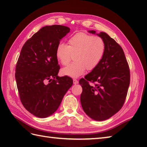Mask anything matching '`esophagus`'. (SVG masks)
<instances>
[{
    "mask_svg": "<svg viewBox=\"0 0 147 147\" xmlns=\"http://www.w3.org/2000/svg\"><path fill=\"white\" fill-rule=\"evenodd\" d=\"M73 83L74 84V85H76V84H78V80H76V79H74V80H73Z\"/></svg>",
    "mask_w": 147,
    "mask_h": 147,
    "instance_id": "obj_1",
    "label": "esophagus"
}]
</instances>
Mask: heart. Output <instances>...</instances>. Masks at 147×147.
I'll list each match as a JSON object with an SVG mask.
<instances>
[{"label":"heart","mask_w":147,"mask_h":147,"mask_svg":"<svg viewBox=\"0 0 147 147\" xmlns=\"http://www.w3.org/2000/svg\"><path fill=\"white\" fill-rule=\"evenodd\" d=\"M105 44L101 37L85 33H78L68 40V45L59 43L55 50V56L63 65H67L74 55L75 61L62 69L64 76L78 78L85 73L86 69H94L100 63L105 54Z\"/></svg>","instance_id":"b5f03b06"}]
</instances>
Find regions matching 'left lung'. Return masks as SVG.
<instances>
[{
	"instance_id": "8db88e82",
	"label": "left lung",
	"mask_w": 147,
	"mask_h": 147,
	"mask_svg": "<svg viewBox=\"0 0 147 147\" xmlns=\"http://www.w3.org/2000/svg\"><path fill=\"white\" fill-rule=\"evenodd\" d=\"M95 34L104 40L105 54L98 66L80 80L83 92L80 102L86 114L95 121H104L120 110L130 83V72L121 47L105 32ZM88 81L95 82V86Z\"/></svg>"
}]
</instances>
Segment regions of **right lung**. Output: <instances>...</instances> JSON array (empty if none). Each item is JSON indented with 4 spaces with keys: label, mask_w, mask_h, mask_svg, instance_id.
Masks as SVG:
<instances>
[{
    "label": "right lung",
    "mask_w": 147,
    "mask_h": 147,
    "mask_svg": "<svg viewBox=\"0 0 147 147\" xmlns=\"http://www.w3.org/2000/svg\"><path fill=\"white\" fill-rule=\"evenodd\" d=\"M69 32L65 26H45L21 51L15 73L19 94L24 108L38 117L54 114L73 85L70 77L58 76L60 67L55 56L57 45Z\"/></svg>",
    "instance_id": "add662e5"
}]
</instances>
